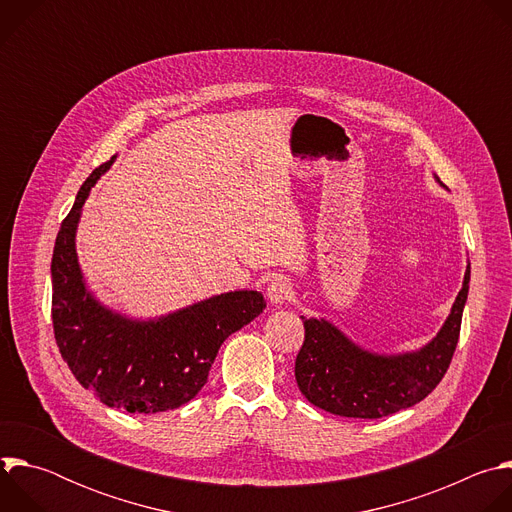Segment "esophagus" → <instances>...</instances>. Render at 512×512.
<instances>
[{
  "label": "esophagus",
  "mask_w": 512,
  "mask_h": 512,
  "mask_svg": "<svg viewBox=\"0 0 512 512\" xmlns=\"http://www.w3.org/2000/svg\"><path fill=\"white\" fill-rule=\"evenodd\" d=\"M291 296H294V285H291V281L283 275H277L269 281L267 285V300L273 304V306H281V304H287L291 300Z\"/></svg>",
  "instance_id": "1"
}]
</instances>
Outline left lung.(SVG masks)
I'll list each match as a JSON object with an SVG mask.
<instances>
[{
	"label": "left lung",
	"instance_id": "8db88e82",
	"mask_svg": "<svg viewBox=\"0 0 512 512\" xmlns=\"http://www.w3.org/2000/svg\"><path fill=\"white\" fill-rule=\"evenodd\" d=\"M470 265L444 328L417 352L381 356L352 344L326 320L304 318L296 381L304 397L334 415L377 419L413 407L444 379L460 338Z\"/></svg>",
	"mask_w": 512,
	"mask_h": 512
}]
</instances>
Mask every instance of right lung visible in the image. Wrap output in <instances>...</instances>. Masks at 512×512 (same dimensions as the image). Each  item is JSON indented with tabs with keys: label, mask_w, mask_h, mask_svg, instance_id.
<instances>
[{
	"label": "right lung",
	"mask_w": 512,
	"mask_h": 512,
	"mask_svg": "<svg viewBox=\"0 0 512 512\" xmlns=\"http://www.w3.org/2000/svg\"><path fill=\"white\" fill-rule=\"evenodd\" d=\"M113 158L85 180L52 253V326L72 375L105 405L129 413L176 409L204 387L221 344L263 308L257 291H229L156 322H133L87 291L75 251L81 208Z\"/></svg>",
	"instance_id": "right-lung-1"
}]
</instances>
